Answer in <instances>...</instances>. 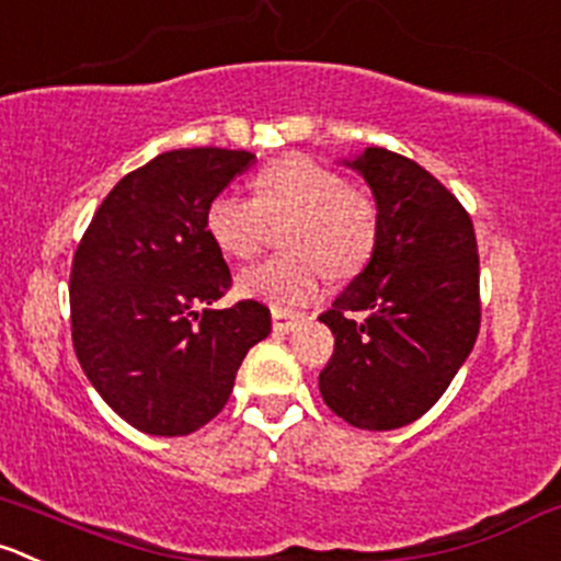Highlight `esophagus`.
I'll list each match as a JSON object with an SVG mask.
<instances>
[{
  "label": "esophagus",
  "mask_w": 561,
  "mask_h": 561,
  "mask_svg": "<svg viewBox=\"0 0 561 561\" xmlns=\"http://www.w3.org/2000/svg\"><path fill=\"white\" fill-rule=\"evenodd\" d=\"M271 318H274V331H293L304 320L301 312H293V309L274 307L271 309Z\"/></svg>",
  "instance_id": "obj_1"
}]
</instances>
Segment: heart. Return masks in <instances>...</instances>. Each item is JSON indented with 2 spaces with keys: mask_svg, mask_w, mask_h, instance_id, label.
<instances>
[{
  "mask_svg": "<svg viewBox=\"0 0 561 561\" xmlns=\"http://www.w3.org/2000/svg\"><path fill=\"white\" fill-rule=\"evenodd\" d=\"M257 199L225 192L208 205L205 227L227 257L249 260L263 247L268 219L293 216L285 247L290 254L263 260L238 276V290L276 307L312 301L325 274L351 279L378 243V205L331 167L290 153L260 170Z\"/></svg>",
  "mask_w": 561,
  "mask_h": 561,
  "instance_id": "1",
  "label": "heart"
}]
</instances>
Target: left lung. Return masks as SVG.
<instances>
[{"mask_svg": "<svg viewBox=\"0 0 561 561\" xmlns=\"http://www.w3.org/2000/svg\"><path fill=\"white\" fill-rule=\"evenodd\" d=\"M378 203V243L320 314L334 353L325 405L347 425L394 431L431 411L480 334V254L471 216L425 167L383 148L347 161Z\"/></svg>", "mask_w": 561, "mask_h": 561, "instance_id": "1", "label": "left lung"}]
</instances>
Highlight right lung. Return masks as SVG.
Masks as SVG:
<instances>
[{"label": "right lung", "mask_w": 561, "mask_h": 561, "mask_svg": "<svg viewBox=\"0 0 561 561\" xmlns=\"http://www.w3.org/2000/svg\"><path fill=\"white\" fill-rule=\"evenodd\" d=\"M254 161L247 150L156 156L108 192L70 265V334L106 405L150 436H188L227 405L249 347L271 331L260 301L210 309L232 287L208 205Z\"/></svg>", "instance_id": "right-lung-1"}]
</instances>
